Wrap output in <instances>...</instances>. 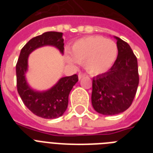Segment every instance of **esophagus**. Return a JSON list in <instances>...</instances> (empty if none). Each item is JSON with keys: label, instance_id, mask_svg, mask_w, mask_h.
<instances>
[{"label": "esophagus", "instance_id": "esophagus-1", "mask_svg": "<svg viewBox=\"0 0 153 153\" xmlns=\"http://www.w3.org/2000/svg\"><path fill=\"white\" fill-rule=\"evenodd\" d=\"M84 75H85V74H83L82 73H79V80L82 79V78L84 77Z\"/></svg>", "mask_w": 153, "mask_h": 153}]
</instances>
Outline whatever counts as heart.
Wrapping results in <instances>:
<instances>
[{
  "mask_svg": "<svg viewBox=\"0 0 153 153\" xmlns=\"http://www.w3.org/2000/svg\"><path fill=\"white\" fill-rule=\"evenodd\" d=\"M71 55L66 56L69 63H84L91 74H99L113 66L117 55V47L115 42L102 36L85 37L74 42L71 48Z\"/></svg>",
  "mask_w": 153,
  "mask_h": 153,
  "instance_id": "heart-1",
  "label": "heart"
}]
</instances>
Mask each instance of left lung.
Returning a JSON list of instances; mask_svg holds the SVG:
<instances>
[{
	"label": "left lung",
	"instance_id": "8db88e82",
	"mask_svg": "<svg viewBox=\"0 0 153 153\" xmlns=\"http://www.w3.org/2000/svg\"><path fill=\"white\" fill-rule=\"evenodd\" d=\"M118 54L112 67L94 77L91 102L96 112L103 115H116L126 111L135 97L138 84L137 59L126 42L118 37Z\"/></svg>",
	"mask_w": 153,
	"mask_h": 153
}]
</instances>
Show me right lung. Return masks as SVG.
Returning a JSON list of instances; mask_svg holds the SVG:
<instances>
[{
  "label": "right lung",
  "instance_id": "add662e5",
  "mask_svg": "<svg viewBox=\"0 0 153 153\" xmlns=\"http://www.w3.org/2000/svg\"><path fill=\"white\" fill-rule=\"evenodd\" d=\"M52 46L63 54L64 44L62 32H47L30 39L21 49L16 66V85L19 95L27 108L36 116L46 119L58 118L64 114L68 105V96L78 82V75L62 77L47 91L32 89L26 79L28 56L36 49Z\"/></svg>",
  "mask_w": 153,
  "mask_h": 153
}]
</instances>
